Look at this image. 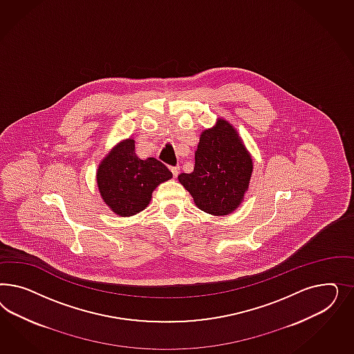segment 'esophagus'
Returning <instances> with one entry per match:
<instances>
[{
    "label": "esophagus",
    "instance_id": "34e87169",
    "mask_svg": "<svg viewBox=\"0 0 354 354\" xmlns=\"http://www.w3.org/2000/svg\"><path fill=\"white\" fill-rule=\"evenodd\" d=\"M172 175H174V178H176L178 176V174H179V166H174L171 167Z\"/></svg>",
    "mask_w": 354,
    "mask_h": 354
}]
</instances>
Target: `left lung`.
<instances>
[{"label": "left lung", "mask_w": 354, "mask_h": 354, "mask_svg": "<svg viewBox=\"0 0 354 354\" xmlns=\"http://www.w3.org/2000/svg\"><path fill=\"white\" fill-rule=\"evenodd\" d=\"M253 170L252 158L234 127L219 119L201 135L194 169L178 179L205 213L230 214L241 203Z\"/></svg>", "instance_id": "8db88e82"}]
</instances>
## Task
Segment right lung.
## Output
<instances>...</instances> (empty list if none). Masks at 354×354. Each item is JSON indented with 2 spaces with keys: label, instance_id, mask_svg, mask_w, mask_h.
I'll use <instances>...</instances> for the list:
<instances>
[{
  "label": "right lung",
  "instance_id": "1",
  "mask_svg": "<svg viewBox=\"0 0 354 354\" xmlns=\"http://www.w3.org/2000/svg\"><path fill=\"white\" fill-rule=\"evenodd\" d=\"M133 142L131 139L120 142L101 162L97 171L104 201L120 216L144 210L156 187L172 178L171 171L161 161L153 157L140 160Z\"/></svg>",
  "mask_w": 354,
  "mask_h": 354
}]
</instances>
